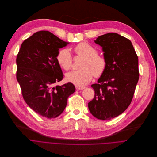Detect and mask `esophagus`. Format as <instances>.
<instances>
[{
	"mask_svg": "<svg viewBox=\"0 0 157 157\" xmlns=\"http://www.w3.org/2000/svg\"><path fill=\"white\" fill-rule=\"evenodd\" d=\"M75 88H76L77 90H82V89L84 88L83 86H76Z\"/></svg>",
	"mask_w": 157,
	"mask_h": 157,
	"instance_id": "obj_1",
	"label": "esophagus"
}]
</instances>
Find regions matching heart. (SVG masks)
Segmentation results:
<instances>
[{"label": "heart", "instance_id": "heart-1", "mask_svg": "<svg viewBox=\"0 0 157 157\" xmlns=\"http://www.w3.org/2000/svg\"><path fill=\"white\" fill-rule=\"evenodd\" d=\"M77 56L84 57L80 69L72 71L66 75L68 82L79 86L88 84L93 76L101 77L107 67V60L105 57L98 54V49L91 44L82 42L78 44L74 48ZM57 60L60 66L66 71L70 70L72 67V56L67 48L59 50L57 55Z\"/></svg>", "mask_w": 157, "mask_h": 157}]
</instances>
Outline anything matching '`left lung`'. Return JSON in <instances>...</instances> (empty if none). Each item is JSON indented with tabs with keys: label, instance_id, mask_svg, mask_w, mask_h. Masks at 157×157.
<instances>
[{
	"label": "left lung",
	"instance_id": "1",
	"mask_svg": "<svg viewBox=\"0 0 157 157\" xmlns=\"http://www.w3.org/2000/svg\"><path fill=\"white\" fill-rule=\"evenodd\" d=\"M95 42L103 48L107 67L91 85L95 97L88 103L93 116L109 120L122 114L130 105L139 78V59L131 41L115 33L98 36Z\"/></svg>",
	"mask_w": 157,
	"mask_h": 157
}]
</instances>
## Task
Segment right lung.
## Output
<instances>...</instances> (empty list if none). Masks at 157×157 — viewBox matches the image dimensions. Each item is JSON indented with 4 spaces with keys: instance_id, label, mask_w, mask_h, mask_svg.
I'll use <instances>...</instances> for the list:
<instances>
[{
    "instance_id": "obj_1",
    "label": "right lung",
    "mask_w": 157,
    "mask_h": 157,
    "mask_svg": "<svg viewBox=\"0 0 157 157\" xmlns=\"http://www.w3.org/2000/svg\"><path fill=\"white\" fill-rule=\"evenodd\" d=\"M68 44L48 31H40L22 43L17 56V79L23 98L44 117L61 114L75 90L72 83L54 86L64 78L57 55Z\"/></svg>"
}]
</instances>
